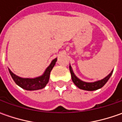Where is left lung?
<instances>
[{
    "instance_id": "8db88e82",
    "label": "left lung",
    "mask_w": 122,
    "mask_h": 122,
    "mask_svg": "<svg viewBox=\"0 0 122 122\" xmlns=\"http://www.w3.org/2000/svg\"><path fill=\"white\" fill-rule=\"evenodd\" d=\"M69 69H70V72L71 74V77H72L73 82L75 84V86L78 87L79 89H81L83 90H87V91L96 90H98V89L101 88L102 87L104 86L106 83L109 79V78L111 77V76L113 73V71H112L106 77L101 79V80L95 82H85L80 80L79 78L76 77L75 73H73V69H72V67L71 65L69 66Z\"/></svg>"
}]
</instances>
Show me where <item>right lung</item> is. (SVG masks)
<instances>
[{
    "label": "right lung",
    "instance_id": "obj_1",
    "mask_svg": "<svg viewBox=\"0 0 122 122\" xmlns=\"http://www.w3.org/2000/svg\"><path fill=\"white\" fill-rule=\"evenodd\" d=\"M56 61H57V58L53 60L49 66L45 71L44 73L40 77L36 78H21L15 75L13 73H12L10 69H9V71L15 83L17 86L21 87V88L30 91L41 90L44 88L45 86L47 84L49 81L51 71L54 68Z\"/></svg>",
    "mask_w": 122,
    "mask_h": 122
}]
</instances>
